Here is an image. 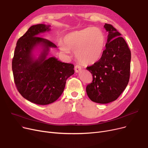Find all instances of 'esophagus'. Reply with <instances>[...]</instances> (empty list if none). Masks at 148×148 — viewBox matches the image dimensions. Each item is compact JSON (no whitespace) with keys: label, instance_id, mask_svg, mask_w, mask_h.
I'll return each instance as SVG.
<instances>
[{"label":"esophagus","instance_id":"obj_1","mask_svg":"<svg viewBox=\"0 0 148 148\" xmlns=\"http://www.w3.org/2000/svg\"><path fill=\"white\" fill-rule=\"evenodd\" d=\"M74 69H75V71L76 73H79V72H80L81 71L82 68L79 65H75V67H74Z\"/></svg>","mask_w":148,"mask_h":148}]
</instances>
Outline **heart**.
<instances>
[{
    "label": "heart",
    "instance_id": "obj_1",
    "mask_svg": "<svg viewBox=\"0 0 148 148\" xmlns=\"http://www.w3.org/2000/svg\"><path fill=\"white\" fill-rule=\"evenodd\" d=\"M106 43L103 31L98 27H89L74 31L64 38V43L60 42V49L68 54L75 51V55L82 64L90 65L101 57Z\"/></svg>",
    "mask_w": 148,
    "mask_h": 148
}]
</instances>
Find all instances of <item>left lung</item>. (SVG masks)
<instances>
[{"mask_svg": "<svg viewBox=\"0 0 148 148\" xmlns=\"http://www.w3.org/2000/svg\"><path fill=\"white\" fill-rule=\"evenodd\" d=\"M108 32L106 49L98 61L86 69L93 80L86 86L91 101L107 104L115 101L126 88L130 75L131 51L121 34L112 25L104 26Z\"/></svg>", "mask_w": 148, "mask_h": 148, "instance_id": "8db88e82", "label": "left lung"}]
</instances>
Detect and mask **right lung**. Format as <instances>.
<instances>
[{
    "mask_svg": "<svg viewBox=\"0 0 148 148\" xmlns=\"http://www.w3.org/2000/svg\"><path fill=\"white\" fill-rule=\"evenodd\" d=\"M50 26L39 24L30 27L17 41L12 62L18 91L23 97L39 105L56 101L64 90L66 80L74 73L73 64L64 63L54 57L47 58L50 48H56V45L38 35L49 31ZM38 45L43 51L35 59L32 52Z\"/></svg>",
    "mask_w": 148,
    "mask_h": 148,
    "instance_id": "obj_1",
    "label": "right lung"
}]
</instances>
